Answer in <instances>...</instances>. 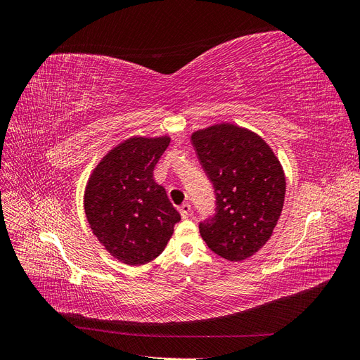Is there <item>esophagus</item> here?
<instances>
[{
  "mask_svg": "<svg viewBox=\"0 0 360 360\" xmlns=\"http://www.w3.org/2000/svg\"><path fill=\"white\" fill-rule=\"evenodd\" d=\"M191 210H192V209H191V204H189V202H184V204H181V205L179 207V212H180L183 219H186V217H189Z\"/></svg>",
  "mask_w": 360,
  "mask_h": 360,
  "instance_id": "1",
  "label": "esophagus"
}]
</instances>
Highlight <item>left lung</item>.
Masks as SVG:
<instances>
[{
    "mask_svg": "<svg viewBox=\"0 0 360 360\" xmlns=\"http://www.w3.org/2000/svg\"><path fill=\"white\" fill-rule=\"evenodd\" d=\"M192 144L216 195V213L200 224L202 240L228 261L252 257L267 243L284 207L279 159L263 138L231 123L197 130Z\"/></svg>",
    "mask_w": 360,
    "mask_h": 360,
    "instance_id": "8db88e82",
    "label": "left lung"
}]
</instances>
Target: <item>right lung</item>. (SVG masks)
<instances>
[{
	"label": "right lung",
	"instance_id": "obj_1",
	"mask_svg": "<svg viewBox=\"0 0 360 360\" xmlns=\"http://www.w3.org/2000/svg\"><path fill=\"white\" fill-rule=\"evenodd\" d=\"M169 136H132L97 163L85 188L84 209L93 234L129 266L162 254L180 221L163 186L153 179Z\"/></svg>",
	"mask_w": 360,
	"mask_h": 360
}]
</instances>
